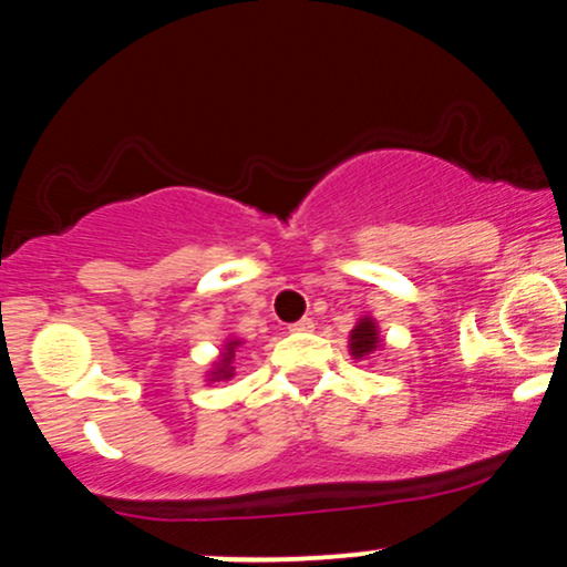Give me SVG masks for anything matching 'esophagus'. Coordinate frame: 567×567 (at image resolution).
<instances>
[{"label":"esophagus","mask_w":567,"mask_h":567,"mask_svg":"<svg viewBox=\"0 0 567 567\" xmlns=\"http://www.w3.org/2000/svg\"><path fill=\"white\" fill-rule=\"evenodd\" d=\"M289 330L291 332H310V330H313V319H308V316H306V319L295 321V324H291Z\"/></svg>","instance_id":"esophagus-1"}]
</instances>
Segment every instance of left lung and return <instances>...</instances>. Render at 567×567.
<instances>
[{
  "label": "left lung",
  "instance_id": "1",
  "mask_svg": "<svg viewBox=\"0 0 567 567\" xmlns=\"http://www.w3.org/2000/svg\"><path fill=\"white\" fill-rule=\"evenodd\" d=\"M386 346L383 340V332L379 327V321L373 316H359L354 330L349 332V354L351 359H370L373 354H379Z\"/></svg>",
  "mask_w": 567,
  "mask_h": 567
}]
</instances>
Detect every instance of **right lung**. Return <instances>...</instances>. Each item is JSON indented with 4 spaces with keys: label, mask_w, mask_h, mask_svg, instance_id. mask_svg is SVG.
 <instances>
[{
    "label": "right lung",
    "mask_w": 567,
    "mask_h": 567,
    "mask_svg": "<svg viewBox=\"0 0 567 567\" xmlns=\"http://www.w3.org/2000/svg\"><path fill=\"white\" fill-rule=\"evenodd\" d=\"M243 340L240 338H227L221 343V351H218V357L213 359V364L208 368V373H205V383H213V381H229L235 375V351L240 349Z\"/></svg>",
    "instance_id": "1"
}]
</instances>
